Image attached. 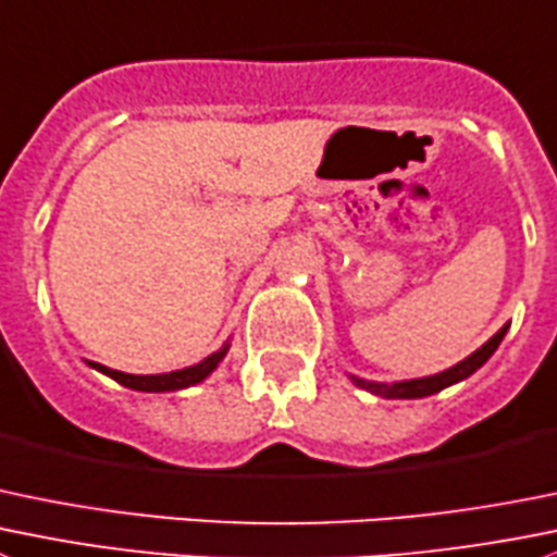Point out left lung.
<instances>
[{
  "label": "left lung",
  "mask_w": 557,
  "mask_h": 557,
  "mask_svg": "<svg viewBox=\"0 0 557 557\" xmlns=\"http://www.w3.org/2000/svg\"><path fill=\"white\" fill-rule=\"evenodd\" d=\"M506 332H509V323H504V326H500L498 332H495L493 337H490L487 343L482 345V348L473 350L471 356H466V359H462V361H457V364L449 367V370L435 372V375L410 377V381H394V383L364 381V377L350 375V381H354L359 388H367V392H370V394H377V397H386V399L430 397V394L441 392V388L451 386V383H460V381H466L468 375H473V372H476L479 367H482L484 361H487L490 356H493L495 350H498L500 339L506 337Z\"/></svg>",
  "instance_id": "1"
}]
</instances>
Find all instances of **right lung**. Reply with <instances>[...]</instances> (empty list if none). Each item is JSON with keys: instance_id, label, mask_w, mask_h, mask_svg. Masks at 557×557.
I'll use <instances>...</instances> for the list:
<instances>
[{"instance_id": "obj_1", "label": "right lung", "mask_w": 557, "mask_h": 557, "mask_svg": "<svg viewBox=\"0 0 557 557\" xmlns=\"http://www.w3.org/2000/svg\"><path fill=\"white\" fill-rule=\"evenodd\" d=\"M228 348H231V343H225L223 348L214 350L212 356H207V359L198 361V364L185 367V370L160 372V375H129V372L111 370V367L97 364V361H86V364L95 367V370L102 372V375L113 377V381L122 383V386L135 388V392H180V388L196 386V383L207 381V377L212 375L214 370H218L220 361L225 359V354H228Z\"/></svg>"}]
</instances>
